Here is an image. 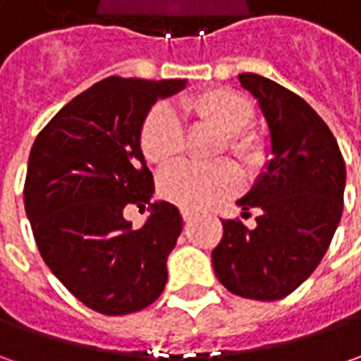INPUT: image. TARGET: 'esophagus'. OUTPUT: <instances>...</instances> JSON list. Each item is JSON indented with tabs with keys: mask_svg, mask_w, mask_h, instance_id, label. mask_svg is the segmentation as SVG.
Returning <instances> with one entry per match:
<instances>
[{
	"mask_svg": "<svg viewBox=\"0 0 361 361\" xmlns=\"http://www.w3.org/2000/svg\"><path fill=\"white\" fill-rule=\"evenodd\" d=\"M180 215H183V221H185V223H190V221L195 219V213H192V211H187V209H183Z\"/></svg>",
	"mask_w": 361,
	"mask_h": 361,
	"instance_id": "34e87169",
	"label": "esophagus"
}]
</instances>
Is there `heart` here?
I'll return each mask as SVG.
<instances>
[{"label":"heart","instance_id":"heart-1","mask_svg":"<svg viewBox=\"0 0 361 361\" xmlns=\"http://www.w3.org/2000/svg\"><path fill=\"white\" fill-rule=\"evenodd\" d=\"M180 110L199 122L223 132V146L245 166H257L263 159V145L255 132L249 130L253 118L251 104L237 92L211 88L188 96ZM138 145L145 159L154 166H169L183 152V128L173 112L164 106L152 108L138 132ZM241 174L231 162L199 166L183 162L164 171L159 178V195L187 211H201L219 199L237 192Z\"/></svg>","mask_w":361,"mask_h":361}]
</instances>
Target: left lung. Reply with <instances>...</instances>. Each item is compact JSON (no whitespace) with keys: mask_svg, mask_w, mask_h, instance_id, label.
<instances>
[{"mask_svg":"<svg viewBox=\"0 0 361 361\" xmlns=\"http://www.w3.org/2000/svg\"><path fill=\"white\" fill-rule=\"evenodd\" d=\"M239 82L259 100L273 159L237 201L243 211L261 209L257 225L223 221V239L211 257L216 279L231 293L275 301L293 293L326 255L343 211L345 162L303 98L257 74H239Z\"/></svg>","mask_w":361,"mask_h":361,"instance_id":"1","label":"left lung"}]
</instances>
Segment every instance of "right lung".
I'll list each match as a JSON object with an SVG mask.
<instances>
[{
    "label": "right lung",
    "instance_id": "obj_1",
    "mask_svg": "<svg viewBox=\"0 0 361 361\" xmlns=\"http://www.w3.org/2000/svg\"><path fill=\"white\" fill-rule=\"evenodd\" d=\"M185 86L187 80L106 78L63 106L32 146L23 204L35 245L94 312H140L166 285L183 216L171 202H150L154 178L138 132L150 106ZM126 204H149L140 230L121 216Z\"/></svg>",
    "mask_w": 361,
    "mask_h": 361
}]
</instances>
